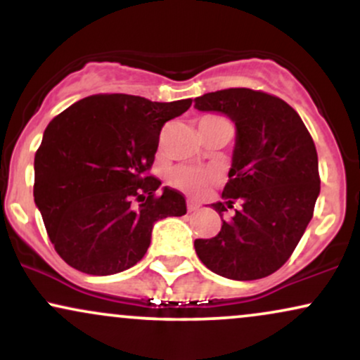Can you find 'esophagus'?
<instances>
[{
  "mask_svg": "<svg viewBox=\"0 0 360 360\" xmlns=\"http://www.w3.org/2000/svg\"><path fill=\"white\" fill-rule=\"evenodd\" d=\"M198 208H200L198 203H194V201H188V212H196Z\"/></svg>",
  "mask_w": 360,
  "mask_h": 360,
  "instance_id": "esophagus-1",
  "label": "esophagus"
}]
</instances>
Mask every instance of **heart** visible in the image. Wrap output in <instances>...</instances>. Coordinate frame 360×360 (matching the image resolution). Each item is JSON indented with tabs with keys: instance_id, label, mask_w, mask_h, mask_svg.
I'll use <instances>...</instances> for the list:
<instances>
[{
	"instance_id": "obj_1",
	"label": "heart",
	"mask_w": 360,
	"mask_h": 360,
	"mask_svg": "<svg viewBox=\"0 0 360 360\" xmlns=\"http://www.w3.org/2000/svg\"><path fill=\"white\" fill-rule=\"evenodd\" d=\"M203 120H220V117H206ZM210 179H212V174H210V172L189 167L176 169L174 174H172V183L189 193L201 191V189L210 183Z\"/></svg>"
}]
</instances>
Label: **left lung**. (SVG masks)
<instances>
[{"instance_id":"left-lung-1","label":"left lung","mask_w":360,"mask_h":360,"mask_svg":"<svg viewBox=\"0 0 360 360\" xmlns=\"http://www.w3.org/2000/svg\"><path fill=\"white\" fill-rule=\"evenodd\" d=\"M194 108L220 111L237 127L232 169L218 214L237 203L213 238H196L198 257L223 278H266L291 257L320 194L315 142L286 101L249 88L206 93Z\"/></svg>"}]
</instances>
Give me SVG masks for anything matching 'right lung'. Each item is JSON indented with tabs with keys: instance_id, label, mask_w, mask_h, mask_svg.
Returning <instances> with one entry per match:
<instances>
[{
	"instance_id": "right-lung-1",
	"label": "right lung",
	"mask_w": 360,
	"mask_h": 360,
	"mask_svg": "<svg viewBox=\"0 0 360 360\" xmlns=\"http://www.w3.org/2000/svg\"><path fill=\"white\" fill-rule=\"evenodd\" d=\"M191 100L93 94L49 123L35 154V205L53 249L74 269L110 276L146 255L152 226L186 200L148 176L164 123Z\"/></svg>"
}]
</instances>
